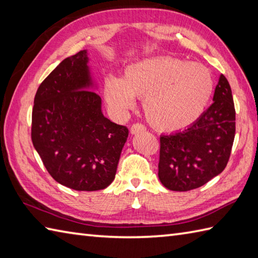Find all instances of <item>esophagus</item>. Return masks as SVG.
<instances>
[{
  "instance_id": "obj_1",
  "label": "esophagus",
  "mask_w": 258,
  "mask_h": 258,
  "mask_svg": "<svg viewBox=\"0 0 258 258\" xmlns=\"http://www.w3.org/2000/svg\"><path fill=\"white\" fill-rule=\"evenodd\" d=\"M144 131H146L145 124H142V123H140V122L134 123L133 125H131V128H130V133L133 134V135L139 134V133H144Z\"/></svg>"
}]
</instances>
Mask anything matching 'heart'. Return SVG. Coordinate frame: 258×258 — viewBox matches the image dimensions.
Segmentation results:
<instances>
[{"mask_svg":"<svg viewBox=\"0 0 258 258\" xmlns=\"http://www.w3.org/2000/svg\"><path fill=\"white\" fill-rule=\"evenodd\" d=\"M210 71L200 64L156 57L125 68L123 77L108 78L106 99L118 109H129L135 97H144L148 121L160 130L183 129L201 116L213 94Z\"/></svg>","mask_w":258,"mask_h":258,"instance_id":"obj_1","label":"heart"}]
</instances>
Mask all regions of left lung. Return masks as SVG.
<instances>
[{"label":"left lung","instance_id":"obj_1","mask_svg":"<svg viewBox=\"0 0 258 258\" xmlns=\"http://www.w3.org/2000/svg\"><path fill=\"white\" fill-rule=\"evenodd\" d=\"M214 102L196 122L180 133L160 137L159 179L171 191L204 185L225 169L235 137V108L224 75Z\"/></svg>","mask_w":258,"mask_h":258}]
</instances>
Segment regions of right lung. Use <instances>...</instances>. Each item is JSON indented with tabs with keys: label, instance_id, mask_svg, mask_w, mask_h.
I'll use <instances>...</instances> for the list:
<instances>
[{
	"label": "right lung",
	"instance_id": "right-lung-1",
	"mask_svg": "<svg viewBox=\"0 0 258 258\" xmlns=\"http://www.w3.org/2000/svg\"><path fill=\"white\" fill-rule=\"evenodd\" d=\"M87 51L67 57L39 85L32 112V141L47 172L73 190L97 191L116 175L129 134L101 113L90 85Z\"/></svg>",
	"mask_w": 258,
	"mask_h": 258
}]
</instances>
